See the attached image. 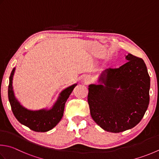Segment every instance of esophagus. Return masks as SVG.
<instances>
[{
	"mask_svg": "<svg viewBox=\"0 0 159 159\" xmlns=\"http://www.w3.org/2000/svg\"><path fill=\"white\" fill-rule=\"evenodd\" d=\"M89 79H90L89 77H87V78H85V79H84V81H85L87 83H88L89 81Z\"/></svg>",
	"mask_w": 159,
	"mask_h": 159,
	"instance_id": "1",
	"label": "esophagus"
}]
</instances>
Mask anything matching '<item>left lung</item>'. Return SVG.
<instances>
[{
  "instance_id": "1",
  "label": "left lung",
  "mask_w": 159,
  "mask_h": 159,
  "mask_svg": "<svg viewBox=\"0 0 159 159\" xmlns=\"http://www.w3.org/2000/svg\"><path fill=\"white\" fill-rule=\"evenodd\" d=\"M126 63L102 71L98 85H89L90 114L107 132L119 133L141 120L150 102V78L142 58L127 54Z\"/></svg>"
}]
</instances>
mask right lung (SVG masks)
<instances>
[{"label":"right lung","mask_w":159,"mask_h":159,"mask_svg":"<svg viewBox=\"0 0 159 159\" xmlns=\"http://www.w3.org/2000/svg\"><path fill=\"white\" fill-rule=\"evenodd\" d=\"M15 69L14 67L12 70L9 76L8 98L16 119L21 124L35 132H45L53 129L63 117L65 102L77 84H74L63 90L57 101L49 110L42 109L39 110H30L23 107L15 97L12 86Z\"/></svg>","instance_id":"right-lung-1"}]
</instances>
